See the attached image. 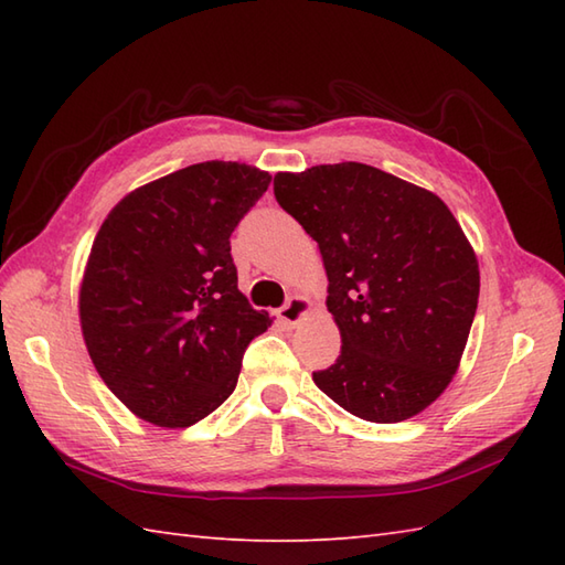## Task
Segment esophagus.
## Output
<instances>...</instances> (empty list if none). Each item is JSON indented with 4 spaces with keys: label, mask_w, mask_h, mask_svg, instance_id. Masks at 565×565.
Here are the masks:
<instances>
[{
    "label": "esophagus",
    "mask_w": 565,
    "mask_h": 565,
    "mask_svg": "<svg viewBox=\"0 0 565 565\" xmlns=\"http://www.w3.org/2000/svg\"><path fill=\"white\" fill-rule=\"evenodd\" d=\"M308 308H310V301L306 296H294V298H289V303L279 308V318H281L284 326L294 328L308 313Z\"/></svg>",
    "instance_id": "1"
}]
</instances>
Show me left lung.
Instances as JSON below:
<instances>
[{
	"mask_svg": "<svg viewBox=\"0 0 565 565\" xmlns=\"http://www.w3.org/2000/svg\"><path fill=\"white\" fill-rule=\"evenodd\" d=\"M274 196L320 247L342 334L316 386L369 423L423 413L459 369L481 291L447 203L362 162L279 172Z\"/></svg>",
	"mask_w": 565,
	"mask_h": 565,
	"instance_id": "8db88e82",
	"label": "left lung"
}]
</instances>
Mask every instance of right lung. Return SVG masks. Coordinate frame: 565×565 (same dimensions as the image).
I'll return each mask as SVG.
<instances>
[{
	"instance_id": "obj_1",
	"label": "right lung",
	"mask_w": 565,
	"mask_h": 565,
	"mask_svg": "<svg viewBox=\"0 0 565 565\" xmlns=\"http://www.w3.org/2000/svg\"><path fill=\"white\" fill-rule=\"evenodd\" d=\"M271 182L199 162L130 191L106 215L79 289L87 352L130 413L189 427L237 386L247 344L271 326L237 289L231 235Z\"/></svg>"
}]
</instances>
